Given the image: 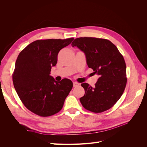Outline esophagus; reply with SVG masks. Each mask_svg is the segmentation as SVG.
<instances>
[{"label":"esophagus","mask_w":147,"mask_h":147,"mask_svg":"<svg viewBox=\"0 0 147 147\" xmlns=\"http://www.w3.org/2000/svg\"><path fill=\"white\" fill-rule=\"evenodd\" d=\"M79 85H80V84H79L78 83L76 82H74L73 83V86H74V87H77V86H78Z\"/></svg>","instance_id":"esophagus-1"}]
</instances>
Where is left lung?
<instances>
[{
    "mask_svg": "<svg viewBox=\"0 0 147 147\" xmlns=\"http://www.w3.org/2000/svg\"><path fill=\"white\" fill-rule=\"evenodd\" d=\"M85 55L89 68L99 76L94 87L84 83L83 107L94 113L110 109L119 99L126 85V66L123 56L109 40L94 37L75 38L72 43Z\"/></svg>",
    "mask_w": 147,
    "mask_h": 147,
    "instance_id": "8db88e82",
    "label": "left lung"
}]
</instances>
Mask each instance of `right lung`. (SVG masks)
<instances>
[{
	"mask_svg": "<svg viewBox=\"0 0 147 147\" xmlns=\"http://www.w3.org/2000/svg\"><path fill=\"white\" fill-rule=\"evenodd\" d=\"M74 38L38 40L19 54L15 63L13 82L24 106L34 113L49 117L58 113L73 87L69 79L56 81L50 75L56 65L57 55Z\"/></svg>",
	"mask_w": 147,
	"mask_h": 147,
	"instance_id": "right-lung-1",
	"label": "right lung"
}]
</instances>
